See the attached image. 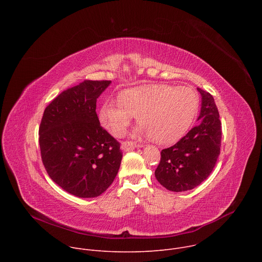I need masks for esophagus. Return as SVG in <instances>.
<instances>
[{
	"instance_id": "34e87169",
	"label": "esophagus",
	"mask_w": 262,
	"mask_h": 262,
	"mask_svg": "<svg viewBox=\"0 0 262 262\" xmlns=\"http://www.w3.org/2000/svg\"><path fill=\"white\" fill-rule=\"evenodd\" d=\"M139 144L133 142V141H125L121 144V148L123 149L124 151H128V150H133L136 147H138Z\"/></svg>"
}]
</instances>
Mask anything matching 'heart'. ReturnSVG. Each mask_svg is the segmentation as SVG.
I'll use <instances>...</instances> for the list:
<instances>
[{
	"label": "heart",
	"instance_id": "b5f03b06",
	"mask_svg": "<svg viewBox=\"0 0 262 262\" xmlns=\"http://www.w3.org/2000/svg\"><path fill=\"white\" fill-rule=\"evenodd\" d=\"M118 99L101 104L100 124L114 137L121 138L137 116L141 124L137 133L152 137L160 144H171L183 137L192 126L200 103L194 88L164 84L124 90Z\"/></svg>",
	"mask_w": 262,
	"mask_h": 262
}]
</instances>
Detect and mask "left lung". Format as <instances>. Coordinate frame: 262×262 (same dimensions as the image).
<instances>
[{"mask_svg":"<svg viewBox=\"0 0 262 262\" xmlns=\"http://www.w3.org/2000/svg\"><path fill=\"white\" fill-rule=\"evenodd\" d=\"M202 97L198 124L175 145L163 149L155 172L158 181L172 192L189 191L204 181L220 156L222 124L212 95L197 88Z\"/></svg>","mask_w":262,"mask_h":262,"instance_id":"obj_1","label":"left lung"}]
</instances>
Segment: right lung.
<instances>
[{"mask_svg":"<svg viewBox=\"0 0 262 262\" xmlns=\"http://www.w3.org/2000/svg\"><path fill=\"white\" fill-rule=\"evenodd\" d=\"M111 81L86 80L46 107L39 126L41 160L49 176L80 198L101 195L122 160L120 143L100 126L96 100Z\"/></svg>","mask_w":262,"mask_h":262,"instance_id":"obj_1","label":"right lung"}]
</instances>
